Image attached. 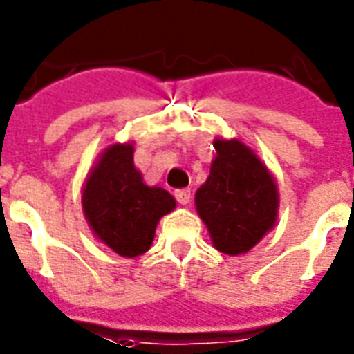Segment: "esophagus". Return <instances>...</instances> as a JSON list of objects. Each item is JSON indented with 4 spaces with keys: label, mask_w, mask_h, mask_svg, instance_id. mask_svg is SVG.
<instances>
[{
    "label": "esophagus",
    "mask_w": 354,
    "mask_h": 354,
    "mask_svg": "<svg viewBox=\"0 0 354 354\" xmlns=\"http://www.w3.org/2000/svg\"><path fill=\"white\" fill-rule=\"evenodd\" d=\"M174 196H176V201L180 202L182 206H185V204L191 202V189H178L176 193H174Z\"/></svg>",
    "instance_id": "esophagus-1"
}]
</instances>
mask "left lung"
Listing matches in <instances>:
<instances>
[{
	"label": "left lung",
	"instance_id": "8db88e82",
	"mask_svg": "<svg viewBox=\"0 0 354 354\" xmlns=\"http://www.w3.org/2000/svg\"><path fill=\"white\" fill-rule=\"evenodd\" d=\"M206 183L196 191L195 204L206 223L215 249L241 254L254 247L274 226L279 193L273 176L243 142L215 139Z\"/></svg>",
	"mask_w": 354,
	"mask_h": 354
}]
</instances>
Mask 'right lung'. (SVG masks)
Listing matches in <instances>:
<instances>
[{
	"mask_svg": "<svg viewBox=\"0 0 354 354\" xmlns=\"http://www.w3.org/2000/svg\"><path fill=\"white\" fill-rule=\"evenodd\" d=\"M81 201L94 234L126 258L145 254L159 219L176 207L165 189L145 185L133 165L131 145H113L102 153Z\"/></svg>",
	"mask_w": 354,
	"mask_h": 354,
	"instance_id": "obj_1",
	"label": "right lung"
}]
</instances>
